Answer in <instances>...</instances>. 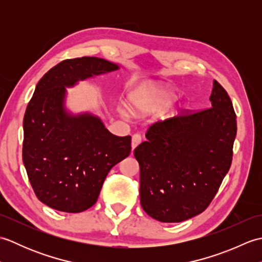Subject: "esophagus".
I'll use <instances>...</instances> for the list:
<instances>
[{"label": "esophagus", "mask_w": 262, "mask_h": 262, "mask_svg": "<svg viewBox=\"0 0 262 262\" xmlns=\"http://www.w3.org/2000/svg\"><path fill=\"white\" fill-rule=\"evenodd\" d=\"M141 142H142V136L140 134L133 135L132 136V149H134Z\"/></svg>", "instance_id": "esophagus-1"}]
</instances>
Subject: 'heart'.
<instances>
[{
	"mask_svg": "<svg viewBox=\"0 0 262 262\" xmlns=\"http://www.w3.org/2000/svg\"><path fill=\"white\" fill-rule=\"evenodd\" d=\"M176 96L174 93L165 88L136 89L128 96V102L130 108L138 114H152L163 109ZM174 110L164 109L161 116L163 118L173 115Z\"/></svg>",
	"mask_w": 262,
	"mask_h": 262,
	"instance_id": "b5f03b06",
	"label": "heart"
}]
</instances>
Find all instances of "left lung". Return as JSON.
I'll list each match as a JSON object with an SVG mask.
<instances>
[{"label": "left lung", "mask_w": 262, "mask_h": 262, "mask_svg": "<svg viewBox=\"0 0 262 262\" xmlns=\"http://www.w3.org/2000/svg\"><path fill=\"white\" fill-rule=\"evenodd\" d=\"M211 107L157 121L135 151L145 213L179 223L208 207L230 170L236 115L229 94L214 81Z\"/></svg>", "instance_id": "8db88e82"}]
</instances>
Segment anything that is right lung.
<instances>
[{
    "instance_id": "1",
    "label": "right lung",
    "mask_w": 262,
    "mask_h": 262,
    "mask_svg": "<svg viewBox=\"0 0 262 262\" xmlns=\"http://www.w3.org/2000/svg\"><path fill=\"white\" fill-rule=\"evenodd\" d=\"M98 57L65 59L41 77L24 118L22 160L37 198L65 213L96 204L105 177L130 153V136H116L98 117L73 116L65 86L118 70Z\"/></svg>"
}]
</instances>
